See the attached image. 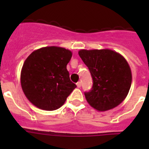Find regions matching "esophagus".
Listing matches in <instances>:
<instances>
[{
	"instance_id": "1",
	"label": "esophagus",
	"mask_w": 149,
	"mask_h": 149,
	"mask_svg": "<svg viewBox=\"0 0 149 149\" xmlns=\"http://www.w3.org/2000/svg\"><path fill=\"white\" fill-rule=\"evenodd\" d=\"M76 84H77V87H78V88H81V83L80 82V81H79V82H77Z\"/></svg>"
}]
</instances>
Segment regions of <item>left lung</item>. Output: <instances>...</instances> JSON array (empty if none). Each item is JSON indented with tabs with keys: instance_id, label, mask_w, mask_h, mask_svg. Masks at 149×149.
I'll return each instance as SVG.
<instances>
[{
	"instance_id": "left-lung-1",
	"label": "left lung",
	"mask_w": 149,
	"mask_h": 149,
	"mask_svg": "<svg viewBox=\"0 0 149 149\" xmlns=\"http://www.w3.org/2000/svg\"><path fill=\"white\" fill-rule=\"evenodd\" d=\"M78 54L93 77L92 89L84 93L89 104L98 111L120 104L132 82L131 68L125 57L110 49H83Z\"/></svg>"
}]
</instances>
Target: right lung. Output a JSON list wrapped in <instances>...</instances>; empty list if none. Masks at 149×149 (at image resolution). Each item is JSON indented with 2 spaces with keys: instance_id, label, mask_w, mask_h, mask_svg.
<instances>
[{
  "instance_id": "add662e5",
  "label": "right lung",
  "mask_w": 149,
  "mask_h": 149,
  "mask_svg": "<svg viewBox=\"0 0 149 149\" xmlns=\"http://www.w3.org/2000/svg\"><path fill=\"white\" fill-rule=\"evenodd\" d=\"M72 51L50 46L36 50L23 64L21 85L27 99L36 107L55 110L63 106L77 87L70 81L66 65Z\"/></svg>"
}]
</instances>
